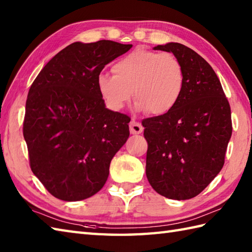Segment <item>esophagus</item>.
<instances>
[{"label": "esophagus", "instance_id": "esophagus-1", "mask_svg": "<svg viewBox=\"0 0 252 252\" xmlns=\"http://www.w3.org/2000/svg\"><path fill=\"white\" fill-rule=\"evenodd\" d=\"M130 132L132 133V134H140V133L143 132L144 127L142 126V125L140 122H137L135 120H132L130 122Z\"/></svg>", "mask_w": 252, "mask_h": 252}]
</instances>
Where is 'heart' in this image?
I'll return each mask as SVG.
<instances>
[{"label":"heart","instance_id":"b5f03b06","mask_svg":"<svg viewBox=\"0 0 252 252\" xmlns=\"http://www.w3.org/2000/svg\"><path fill=\"white\" fill-rule=\"evenodd\" d=\"M114 76L98 74L100 97L110 110L120 111L134 92L136 110L163 116L179 104L185 89V70L171 53L136 49L112 66Z\"/></svg>","mask_w":252,"mask_h":252}]
</instances>
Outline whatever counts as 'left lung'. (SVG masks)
Wrapping results in <instances>:
<instances>
[{
  "mask_svg": "<svg viewBox=\"0 0 252 252\" xmlns=\"http://www.w3.org/2000/svg\"><path fill=\"white\" fill-rule=\"evenodd\" d=\"M154 50L179 58L185 89L173 110L142 121L148 144L146 176L161 196L190 199L223 168L233 130L231 107L215 70L195 51L173 42Z\"/></svg>",
  "mask_w": 252,
  "mask_h": 252,
  "instance_id": "left-lung-1",
  "label": "left lung"
}]
</instances>
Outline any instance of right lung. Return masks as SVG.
I'll return each instance as SVG.
<instances>
[{"label":"right lung","instance_id":"add662e5","mask_svg":"<svg viewBox=\"0 0 252 252\" xmlns=\"http://www.w3.org/2000/svg\"><path fill=\"white\" fill-rule=\"evenodd\" d=\"M131 47L74 42L31 84L23 126L30 168L58 199L83 200L103 189L111 159L130 135V117L106 108L96 80Z\"/></svg>","mask_w":252,"mask_h":252}]
</instances>
